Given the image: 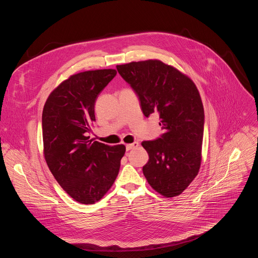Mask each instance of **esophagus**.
Instances as JSON below:
<instances>
[{"label":"esophagus","instance_id":"esophagus-1","mask_svg":"<svg viewBox=\"0 0 258 258\" xmlns=\"http://www.w3.org/2000/svg\"><path fill=\"white\" fill-rule=\"evenodd\" d=\"M139 145H140V143L138 142H135V143H131V144H126L125 147H126V150H131V149L137 148Z\"/></svg>","mask_w":258,"mask_h":258}]
</instances>
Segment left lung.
<instances>
[{
	"label": "left lung",
	"instance_id": "1",
	"mask_svg": "<svg viewBox=\"0 0 258 258\" xmlns=\"http://www.w3.org/2000/svg\"><path fill=\"white\" fill-rule=\"evenodd\" d=\"M139 97L143 115H159L164 134L143 142L149 159L143 167L148 184L166 198L180 195L201 165L205 114L194 82L160 60L116 65Z\"/></svg>",
	"mask_w": 258,
	"mask_h": 258
}]
</instances>
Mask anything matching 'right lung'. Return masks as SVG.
I'll return each mask as SVG.
<instances>
[{
    "instance_id": "obj_1",
    "label": "right lung",
    "mask_w": 258,
    "mask_h": 258,
    "mask_svg": "<svg viewBox=\"0 0 258 258\" xmlns=\"http://www.w3.org/2000/svg\"><path fill=\"white\" fill-rule=\"evenodd\" d=\"M116 75L115 69L85 71L54 89L42 111L44 158L63 190L81 204H94L113 186L123 144L110 146L89 140L96 120L98 95Z\"/></svg>"
}]
</instances>
